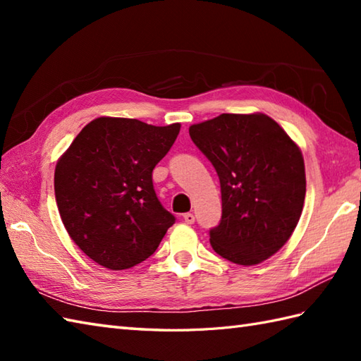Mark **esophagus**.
<instances>
[{
    "mask_svg": "<svg viewBox=\"0 0 361 361\" xmlns=\"http://www.w3.org/2000/svg\"><path fill=\"white\" fill-rule=\"evenodd\" d=\"M183 220H185L188 225H192L195 221V216L192 212H186V214H183Z\"/></svg>",
    "mask_w": 361,
    "mask_h": 361,
    "instance_id": "esophagus-1",
    "label": "esophagus"
}]
</instances>
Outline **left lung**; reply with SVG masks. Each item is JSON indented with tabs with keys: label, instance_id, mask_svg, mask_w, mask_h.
<instances>
[{
	"label": "left lung",
	"instance_id": "8db88e82",
	"mask_svg": "<svg viewBox=\"0 0 361 361\" xmlns=\"http://www.w3.org/2000/svg\"><path fill=\"white\" fill-rule=\"evenodd\" d=\"M189 135L220 180L221 220L209 231L214 251L245 267L271 257L302 212L301 150L264 113H224L190 126Z\"/></svg>",
	"mask_w": 361,
	"mask_h": 361
}]
</instances>
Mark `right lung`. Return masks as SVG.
<instances>
[{"label":"right lung","instance_id":"add662e5","mask_svg":"<svg viewBox=\"0 0 361 361\" xmlns=\"http://www.w3.org/2000/svg\"><path fill=\"white\" fill-rule=\"evenodd\" d=\"M180 127L102 116L83 127L59 158L54 190L60 217L96 264L110 270L141 264L175 224L158 200L152 172Z\"/></svg>","mask_w":361,"mask_h":361}]
</instances>
